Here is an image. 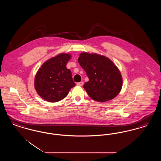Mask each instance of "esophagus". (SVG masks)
I'll return each mask as SVG.
<instances>
[{
    "instance_id": "obj_1",
    "label": "esophagus",
    "mask_w": 161,
    "mask_h": 161,
    "mask_svg": "<svg viewBox=\"0 0 161 161\" xmlns=\"http://www.w3.org/2000/svg\"><path fill=\"white\" fill-rule=\"evenodd\" d=\"M77 84L78 86H83V82H82V81L79 82V83H77Z\"/></svg>"
}]
</instances>
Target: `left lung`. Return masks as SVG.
<instances>
[{"label":"left lung","instance_id":"8db88e82","mask_svg":"<svg viewBox=\"0 0 161 161\" xmlns=\"http://www.w3.org/2000/svg\"><path fill=\"white\" fill-rule=\"evenodd\" d=\"M78 60L89 78L83 88L92 100L106 102L118 95L123 80L112 61L104 56L87 53L80 54Z\"/></svg>","mask_w":161,"mask_h":161}]
</instances>
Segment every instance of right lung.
<instances>
[{
    "mask_svg": "<svg viewBox=\"0 0 161 161\" xmlns=\"http://www.w3.org/2000/svg\"><path fill=\"white\" fill-rule=\"evenodd\" d=\"M70 58L69 54H59L45 62L38 69L34 86L43 99L52 103L59 101L75 86L71 71L66 68Z\"/></svg>",
    "mask_w": 161,
    "mask_h": 161,
    "instance_id": "1",
    "label": "right lung"
}]
</instances>
